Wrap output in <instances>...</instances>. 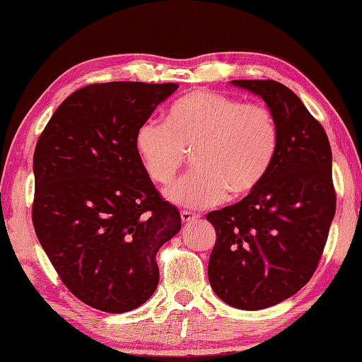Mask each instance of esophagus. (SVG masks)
<instances>
[{"mask_svg": "<svg viewBox=\"0 0 362 362\" xmlns=\"http://www.w3.org/2000/svg\"><path fill=\"white\" fill-rule=\"evenodd\" d=\"M180 217H182V222L187 223V222H193V220H196L199 216H198V214L189 212V211H182L180 212Z\"/></svg>", "mask_w": 362, "mask_h": 362, "instance_id": "1", "label": "esophagus"}]
</instances>
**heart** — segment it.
Listing matches in <instances>:
<instances>
[{
	"label": "heart",
	"mask_w": 362,
	"mask_h": 362,
	"mask_svg": "<svg viewBox=\"0 0 362 362\" xmlns=\"http://www.w3.org/2000/svg\"><path fill=\"white\" fill-rule=\"evenodd\" d=\"M134 146L146 175L169 185L193 151L194 170L174 185L166 198L177 206L203 209L226 193H254L273 168L279 127L272 110L233 97L196 89L168 108L163 122L139 126Z\"/></svg>",
	"instance_id": "heart-1"
}]
</instances>
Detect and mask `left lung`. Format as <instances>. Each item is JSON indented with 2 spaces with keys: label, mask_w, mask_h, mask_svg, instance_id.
I'll return each instance as SVG.
<instances>
[{
  "label": "left lung",
  "mask_w": 362,
  "mask_h": 362,
  "mask_svg": "<svg viewBox=\"0 0 362 362\" xmlns=\"http://www.w3.org/2000/svg\"><path fill=\"white\" fill-rule=\"evenodd\" d=\"M276 118L273 168L240 203L207 214L217 233L207 276L217 297L263 310L292 297L313 276L335 216L332 150L302 100L273 79H235Z\"/></svg>",
  "instance_id": "1"
}]
</instances>
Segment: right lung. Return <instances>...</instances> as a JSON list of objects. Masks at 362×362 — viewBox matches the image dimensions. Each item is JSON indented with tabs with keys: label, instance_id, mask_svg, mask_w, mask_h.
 <instances>
[{
	"label": "right lung",
	"instance_id": "add662e5",
	"mask_svg": "<svg viewBox=\"0 0 362 362\" xmlns=\"http://www.w3.org/2000/svg\"><path fill=\"white\" fill-rule=\"evenodd\" d=\"M179 84H90L60 103L33 156V226L62 283L124 313L156 291L158 249L182 228L145 173L134 137Z\"/></svg>",
	"mask_w": 362,
	"mask_h": 362
}]
</instances>
